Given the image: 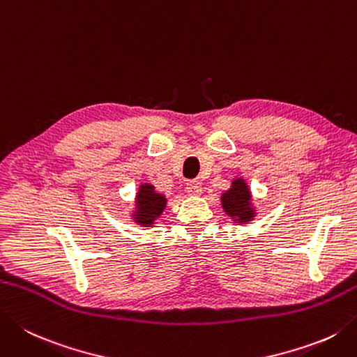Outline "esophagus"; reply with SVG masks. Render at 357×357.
<instances>
[{
    "label": "esophagus",
    "mask_w": 357,
    "mask_h": 357,
    "mask_svg": "<svg viewBox=\"0 0 357 357\" xmlns=\"http://www.w3.org/2000/svg\"><path fill=\"white\" fill-rule=\"evenodd\" d=\"M185 188H187V193L192 195V197H199L201 192H202L201 184L198 183V181H188Z\"/></svg>",
    "instance_id": "1"
}]
</instances>
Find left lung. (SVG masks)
Returning <instances> with one entry per match:
<instances>
[{
  "label": "left lung",
  "instance_id": "left-lung-1",
  "mask_svg": "<svg viewBox=\"0 0 357 357\" xmlns=\"http://www.w3.org/2000/svg\"><path fill=\"white\" fill-rule=\"evenodd\" d=\"M250 199L252 197H250L249 185L243 178L234 179L229 190L221 195V204L225 212L232 216L235 222H241V225H246L255 218V208Z\"/></svg>",
  "mask_w": 357,
  "mask_h": 357
}]
</instances>
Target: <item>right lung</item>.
<instances>
[{
    "label": "right lung",
    "instance_id": "obj_1",
    "mask_svg": "<svg viewBox=\"0 0 357 357\" xmlns=\"http://www.w3.org/2000/svg\"><path fill=\"white\" fill-rule=\"evenodd\" d=\"M167 206V198L155 190V185L141 184L136 193L135 221L144 227H150L162 215Z\"/></svg>",
    "mask_w": 357,
    "mask_h": 357
}]
</instances>
